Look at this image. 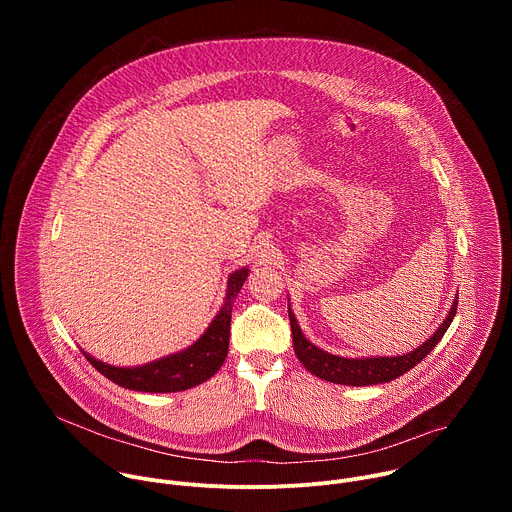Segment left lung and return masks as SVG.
I'll return each mask as SVG.
<instances>
[{"label": "left lung", "instance_id": "8db88e82", "mask_svg": "<svg viewBox=\"0 0 512 512\" xmlns=\"http://www.w3.org/2000/svg\"><path fill=\"white\" fill-rule=\"evenodd\" d=\"M456 308H458V298L454 300V304H452L446 320L440 324V328H437L415 350H411L407 354H397V356H362V358L336 356V354H330V352L318 348L304 336V332L289 306H287V312H289L291 336H294L296 356L300 358V362L312 375H316L324 381L336 383V385L367 387V385L389 383V381L405 375L407 371H411L415 364L421 362L435 348V344L444 338V334L448 332V328L456 316Z\"/></svg>", "mask_w": 512, "mask_h": 512}]
</instances>
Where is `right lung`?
Returning a JSON list of instances; mask_svg holds the SVG:
<instances>
[{"instance_id": "right-lung-1", "label": "right lung", "mask_w": 512, "mask_h": 512, "mask_svg": "<svg viewBox=\"0 0 512 512\" xmlns=\"http://www.w3.org/2000/svg\"><path fill=\"white\" fill-rule=\"evenodd\" d=\"M249 275V267H241L229 275L227 298L223 308L218 310L214 320L208 324L204 334L188 348L152 360L141 367H113L103 360H97L83 350L93 367L119 387L143 393H176L192 389L208 381L229 354L231 336V314L239 291Z\"/></svg>"}]
</instances>
